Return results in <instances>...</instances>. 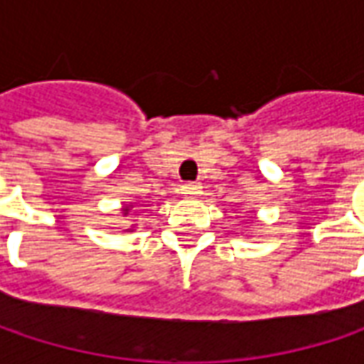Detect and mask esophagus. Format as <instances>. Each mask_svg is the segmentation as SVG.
<instances>
[{"mask_svg": "<svg viewBox=\"0 0 364 364\" xmlns=\"http://www.w3.org/2000/svg\"><path fill=\"white\" fill-rule=\"evenodd\" d=\"M200 184L198 182H186V184H182V188H180V192H182V196H186V198H194V196H198L200 194Z\"/></svg>", "mask_w": 364, "mask_h": 364, "instance_id": "1", "label": "esophagus"}]
</instances>
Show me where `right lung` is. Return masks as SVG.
Segmentation results:
<instances>
[{"label":"right lung","mask_w":364,"mask_h":364,"mask_svg":"<svg viewBox=\"0 0 364 364\" xmlns=\"http://www.w3.org/2000/svg\"><path fill=\"white\" fill-rule=\"evenodd\" d=\"M127 210H129V208H125V213H127Z\"/></svg>","instance_id":"right-lung-1"}]
</instances>
